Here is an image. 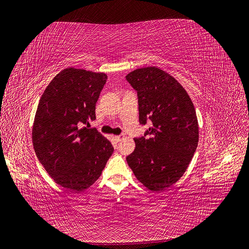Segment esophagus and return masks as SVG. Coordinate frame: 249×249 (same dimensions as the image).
<instances>
[{"mask_svg": "<svg viewBox=\"0 0 249 249\" xmlns=\"http://www.w3.org/2000/svg\"><path fill=\"white\" fill-rule=\"evenodd\" d=\"M124 137V134H120V135H116L114 136V139L117 141V142H120Z\"/></svg>", "mask_w": 249, "mask_h": 249, "instance_id": "obj_1", "label": "esophagus"}]
</instances>
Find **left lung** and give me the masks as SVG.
<instances>
[{
    "mask_svg": "<svg viewBox=\"0 0 249 249\" xmlns=\"http://www.w3.org/2000/svg\"><path fill=\"white\" fill-rule=\"evenodd\" d=\"M126 80L137 91L140 123L151 122L126 161L144 187L159 192L182 177L196 152V110L183 87L158 68L137 69Z\"/></svg>",
    "mask_w": 249,
    "mask_h": 249,
    "instance_id": "left-lung-1",
    "label": "left lung"
}]
</instances>
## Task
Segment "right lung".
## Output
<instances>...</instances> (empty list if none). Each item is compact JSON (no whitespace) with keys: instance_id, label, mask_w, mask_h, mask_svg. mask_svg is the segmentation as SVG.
<instances>
[{"instance_id":"add662e5","label":"right lung","mask_w":249,"mask_h":249,"mask_svg":"<svg viewBox=\"0 0 249 249\" xmlns=\"http://www.w3.org/2000/svg\"><path fill=\"white\" fill-rule=\"evenodd\" d=\"M107 79L104 72L68 68L49 83L36 108V157L55 182L73 192L93 185L114 152L108 140L88 128Z\"/></svg>"}]
</instances>
